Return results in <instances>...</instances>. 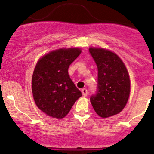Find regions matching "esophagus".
I'll use <instances>...</instances> for the list:
<instances>
[{
    "mask_svg": "<svg viewBox=\"0 0 154 154\" xmlns=\"http://www.w3.org/2000/svg\"><path fill=\"white\" fill-rule=\"evenodd\" d=\"M82 95H83L84 96H88V90H87L86 88H84L82 90Z\"/></svg>",
    "mask_w": 154,
    "mask_h": 154,
    "instance_id": "esophagus-1",
    "label": "esophagus"
}]
</instances>
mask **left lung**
<instances>
[{
    "instance_id": "1",
    "label": "left lung",
    "mask_w": 154,
    "mask_h": 154,
    "mask_svg": "<svg viewBox=\"0 0 154 154\" xmlns=\"http://www.w3.org/2000/svg\"><path fill=\"white\" fill-rule=\"evenodd\" d=\"M98 67V91L90 102L101 118L119 113L128 102L131 80L122 60L115 53L98 47L89 48Z\"/></svg>"
}]
</instances>
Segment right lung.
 Segmentation results:
<instances>
[{"instance_id":"1","label":"right lung","mask_w":154,"mask_h":154,"mask_svg":"<svg viewBox=\"0 0 154 154\" xmlns=\"http://www.w3.org/2000/svg\"><path fill=\"white\" fill-rule=\"evenodd\" d=\"M82 53L78 47L53 50L39 58L32 78L36 105L52 118L63 119L82 96L68 74L69 66Z\"/></svg>"}]
</instances>
